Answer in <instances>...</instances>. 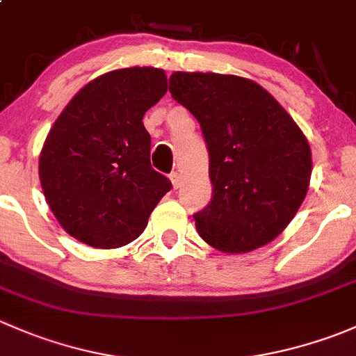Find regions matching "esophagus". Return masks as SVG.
<instances>
[{
	"mask_svg": "<svg viewBox=\"0 0 356 356\" xmlns=\"http://www.w3.org/2000/svg\"><path fill=\"white\" fill-rule=\"evenodd\" d=\"M170 181H172V186H174V189L181 188L182 181H181V174H179V172H172V174H170Z\"/></svg>",
	"mask_w": 356,
	"mask_h": 356,
	"instance_id": "obj_1",
	"label": "esophagus"
}]
</instances>
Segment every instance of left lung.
I'll list each match as a JSON object with an SVG mask.
<instances>
[{
  "mask_svg": "<svg viewBox=\"0 0 356 356\" xmlns=\"http://www.w3.org/2000/svg\"><path fill=\"white\" fill-rule=\"evenodd\" d=\"M172 98L203 131L211 200L193 217L201 239L225 253L274 241L307 196L312 152L291 115L260 84L238 75L174 72Z\"/></svg>",
  "mask_w": 356,
  "mask_h": 356,
  "instance_id": "1",
  "label": "left lung"
}]
</instances>
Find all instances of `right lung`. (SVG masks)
Returning a JSON list of instances; mask_svg holds the SVG:
<instances>
[{
  "mask_svg": "<svg viewBox=\"0 0 356 356\" xmlns=\"http://www.w3.org/2000/svg\"><path fill=\"white\" fill-rule=\"evenodd\" d=\"M165 92L160 68H120L86 84L53 124L39 179L53 215L77 241L103 250L129 245L172 189L153 170L143 125Z\"/></svg>",
  "mask_w": 356,
  "mask_h": 356,
  "instance_id": "obj_1",
  "label": "right lung"
}]
</instances>
